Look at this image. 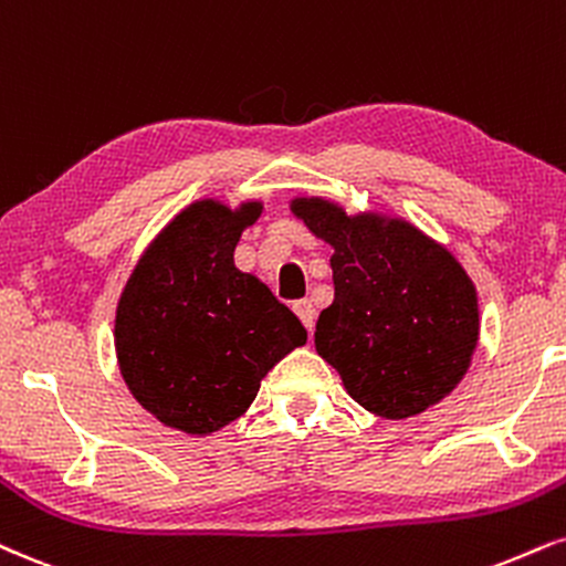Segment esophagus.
Masks as SVG:
<instances>
[{
	"label": "esophagus",
	"instance_id": "esophagus-1",
	"mask_svg": "<svg viewBox=\"0 0 566 566\" xmlns=\"http://www.w3.org/2000/svg\"><path fill=\"white\" fill-rule=\"evenodd\" d=\"M292 308H295V313H297V318H301L303 322V326L308 332H313V324H316V311H313V305H311V301H297L295 305H292Z\"/></svg>",
	"mask_w": 566,
	"mask_h": 566
}]
</instances>
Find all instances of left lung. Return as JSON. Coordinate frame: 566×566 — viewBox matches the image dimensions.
<instances>
[{
  "label": "left lung",
  "mask_w": 566,
  "mask_h": 566,
  "mask_svg": "<svg viewBox=\"0 0 566 566\" xmlns=\"http://www.w3.org/2000/svg\"><path fill=\"white\" fill-rule=\"evenodd\" d=\"M292 213L335 248V301L316 322V350L350 398L385 419L446 398L480 335L478 292L459 261L400 218L348 216L322 197H297Z\"/></svg>",
  "instance_id": "left-lung-1"
}]
</instances>
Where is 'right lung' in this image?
Segmentation results:
<instances>
[{
    "label": "right lung",
    "instance_id": "right-lung-1",
    "mask_svg": "<svg viewBox=\"0 0 566 566\" xmlns=\"http://www.w3.org/2000/svg\"><path fill=\"white\" fill-rule=\"evenodd\" d=\"M261 202L229 210L200 200L139 258L115 313V350L128 390L163 424L208 434L242 417L261 379L305 343V326L234 265Z\"/></svg>",
    "mask_w": 566,
    "mask_h": 566
}]
</instances>
